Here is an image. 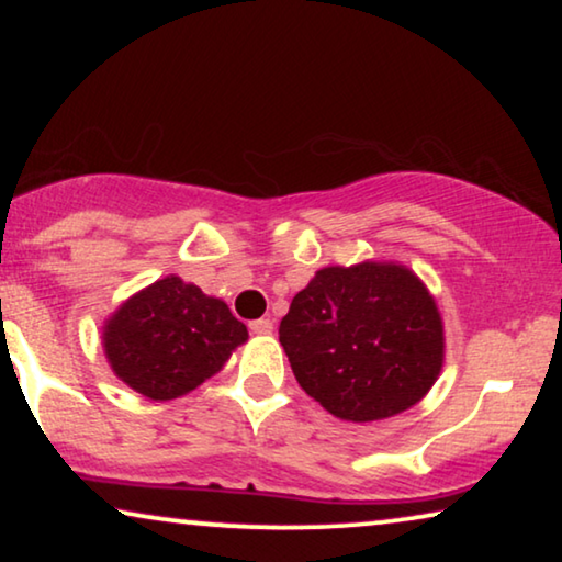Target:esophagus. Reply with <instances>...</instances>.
<instances>
[{"instance_id": "34e87169", "label": "esophagus", "mask_w": 562, "mask_h": 562, "mask_svg": "<svg viewBox=\"0 0 562 562\" xmlns=\"http://www.w3.org/2000/svg\"><path fill=\"white\" fill-rule=\"evenodd\" d=\"M250 333L252 335H271L273 333V322L271 319H252L250 322Z\"/></svg>"}]
</instances>
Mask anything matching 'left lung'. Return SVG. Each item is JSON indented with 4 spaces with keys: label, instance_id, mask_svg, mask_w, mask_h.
Instances as JSON below:
<instances>
[{
    "label": "left lung",
    "instance_id": "8db88e82",
    "mask_svg": "<svg viewBox=\"0 0 562 562\" xmlns=\"http://www.w3.org/2000/svg\"><path fill=\"white\" fill-rule=\"evenodd\" d=\"M279 340L299 386L348 422L386 419L417 404L445 352L435 299L396 263L322 268L291 299Z\"/></svg>",
    "mask_w": 562,
    "mask_h": 562
}]
</instances>
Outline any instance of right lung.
Segmentation results:
<instances>
[{"mask_svg": "<svg viewBox=\"0 0 562 562\" xmlns=\"http://www.w3.org/2000/svg\"><path fill=\"white\" fill-rule=\"evenodd\" d=\"M245 340L248 329L225 302L179 276H166L127 299L104 327L112 371L156 402L189 394Z\"/></svg>", "mask_w": 562, "mask_h": 562, "instance_id": "obj_1", "label": "right lung"}]
</instances>
